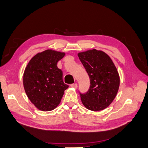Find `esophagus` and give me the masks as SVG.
I'll list each match as a JSON object with an SVG mask.
<instances>
[{
	"instance_id": "esophagus-1",
	"label": "esophagus",
	"mask_w": 148,
	"mask_h": 148,
	"mask_svg": "<svg viewBox=\"0 0 148 148\" xmlns=\"http://www.w3.org/2000/svg\"><path fill=\"white\" fill-rule=\"evenodd\" d=\"M71 87L76 88L77 87V83H73V84H71Z\"/></svg>"
}]
</instances>
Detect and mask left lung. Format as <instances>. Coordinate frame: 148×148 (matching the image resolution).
Here are the masks:
<instances>
[{
    "label": "left lung",
    "mask_w": 148,
    "mask_h": 148,
    "mask_svg": "<svg viewBox=\"0 0 148 148\" xmlns=\"http://www.w3.org/2000/svg\"><path fill=\"white\" fill-rule=\"evenodd\" d=\"M90 78L89 89L80 97L86 108L99 111L107 108L116 97L120 76L109 56L101 50H89L77 53Z\"/></svg>",
    "instance_id": "obj_1"
}]
</instances>
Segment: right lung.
<instances>
[{
  "instance_id": "1",
  "label": "right lung",
  "mask_w": 148,
  "mask_h": 148,
  "mask_svg": "<svg viewBox=\"0 0 148 148\" xmlns=\"http://www.w3.org/2000/svg\"><path fill=\"white\" fill-rule=\"evenodd\" d=\"M65 52L47 50L29 61L23 74V85L30 101L37 109L50 111L60 103L69 87L63 81V72L57 63Z\"/></svg>"
}]
</instances>
